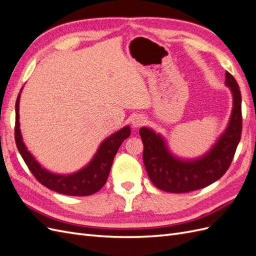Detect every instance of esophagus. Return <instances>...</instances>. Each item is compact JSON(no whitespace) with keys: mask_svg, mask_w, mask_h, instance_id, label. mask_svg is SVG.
Here are the masks:
<instances>
[{"mask_svg":"<svg viewBox=\"0 0 256 256\" xmlns=\"http://www.w3.org/2000/svg\"><path fill=\"white\" fill-rule=\"evenodd\" d=\"M144 122H145V118L141 114H136L132 116V118H131V124H132V126L134 128L142 126Z\"/></svg>","mask_w":256,"mask_h":256,"instance_id":"1","label":"esophagus"}]
</instances>
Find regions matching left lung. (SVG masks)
<instances>
[{"label": "left lung", "instance_id": "1", "mask_svg": "<svg viewBox=\"0 0 256 256\" xmlns=\"http://www.w3.org/2000/svg\"><path fill=\"white\" fill-rule=\"evenodd\" d=\"M226 85L233 97V109L226 130L204 154L186 159L174 154L164 136L152 128H140L143 161L150 180L160 190L184 193L202 189L216 182L228 171L242 138V94L235 78L226 72Z\"/></svg>", "mask_w": 256, "mask_h": 256}]
</instances>
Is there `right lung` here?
I'll list each match as a JSON object with an SVG mask.
<instances>
[{"label": "right lung", "mask_w": 256, "mask_h": 256, "mask_svg": "<svg viewBox=\"0 0 256 256\" xmlns=\"http://www.w3.org/2000/svg\"><path fill=\"white\" fill-rule=\"evenodd\" d=\"M22 88L19 92L16 102V127H14V138H16L17 148L24 160L30 171L36 180L44 187L56 191L62 194L72 196H92L99 191L106 184L113 160L120 146L129 138L131 130L130 126H125L116 132L112 134L99 145L96 154L88 164L80 168L79 171L70 174L53 173L44 168L36 160L23 142L20 122H19V102Z\"/></svg>", "instance_id": "obj_1"}]
</instances>
